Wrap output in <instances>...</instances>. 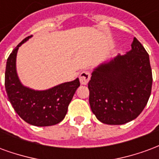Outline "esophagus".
Instances as JSON below:
<instances>
[{
    "label": "esophagus",
    "mask_w": 159,
    "mask_h": 159,
    "mask_svg": "<svg viewBox=\"0 0 159 159\" xmlns=\"http://www.w3.org/2000/svg\"><path fill=\"white\" fill-rule=\"evenodd\" d=\"M80 83L83 85H87L90 79V73L88 70H83L79 76Z\"/></svg>",
    "instance_id": "34e87169"
}]
</instances>
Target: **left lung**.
<instances>
[{
	"label": "left lung",
	"mask_w": 159,
	"mask_h": 159,
	"mask_svg": "<svg viewBox=\"0 0 159 159\" xmlns=\"http://www.w3.org/2000/svg\"><path fill=\"white\" fill-rule=\"evenodd\" d=\"M152 85L149 55L134 37L126 54H118L93 69L89 83L91 110L106 124L129 123L147 106Z\"/></svg>",
	"instance_id": "8db88e82"
}]
</instances>
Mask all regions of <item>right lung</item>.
Masks as SVG:
<instances>
[{
	"label": "right lung",
	"mask_w": 159,
	"mask_h": 159,
	"mask_svg": "<svg viewBox=\"0 0 159 159\" xmlns=\"http://www.w3.org/2000/svg\"><path fill=\"white\" fill-rule=\"evenodd\" d=\"M31 36L23 40L9 55L6 66V91L13 109L26 123L38 127L52 126L65 118L80 82L76 78L46 90L24 86L17 74L16 57L19 47Z\"/></svg>",
	"instance_id": "obj_1"
}]
</instances>
